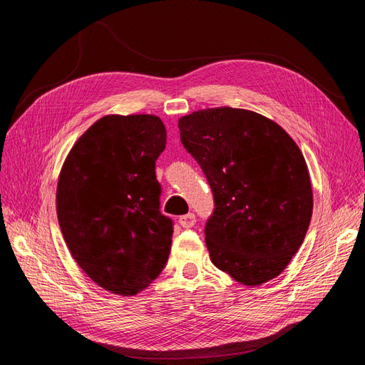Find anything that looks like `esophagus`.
Wrapping results in <instances>:
<instances>
[{
	"label": "esophagus",
	"instance_id": "esophagus-1",
	"mask_svg": "<svg viewBox=\"0 0 365 365\" xmlns=\"http://www.w3.org/2000/svg\"><path fill=\"white\" fill-rule=\"evenodd\" d=\"M178 222H180V225H181L182 228H192V227L196 224V217H195L193 213H189V215L181 216Z\"/></svg>",
	"mask_w": 365,
	"mask_h": 365
}]
</instances>
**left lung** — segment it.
Returning <instances> with one entry per match:
<instances>
[{
	"label": "left lung",
	"mask_w": 365,
	"mask_h": 365,
	"mask_svg": "<svg viewBox=\"0 0 365 365\" xmlns=\"http://www.w3.org/2000/svg\"><path fill=\"white\" fill-rule=\"evenodd\" d=\"M187 152L215 196L205 225L213 264L245 286L277 277L312 217L311 176L300 148L274 120L240 108H207L178 120Z\"/></svg>",
	"instance_id": "obj_1"
}]
</instances>
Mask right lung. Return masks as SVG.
I'll return each mask as SVG.
<instances>
[{
	"label": "right lung",
	"mask_w": 365,
	"mask_h": 365,
	"mask_svg": "<svg viewBox=\"0 0 365 365\" xmlns=\"http://www.w3.org/2000/svg\"><path fill=\"white\" fill-rule=\"evenodd\" d=\"M165 148L157 115L111 114L77 138L58 178L65 244L101 288L135 295L163 271L172 220L160 213L155 161Z\"/></svg>",
	"instance_id": "obj_1"
}]
</instances>
